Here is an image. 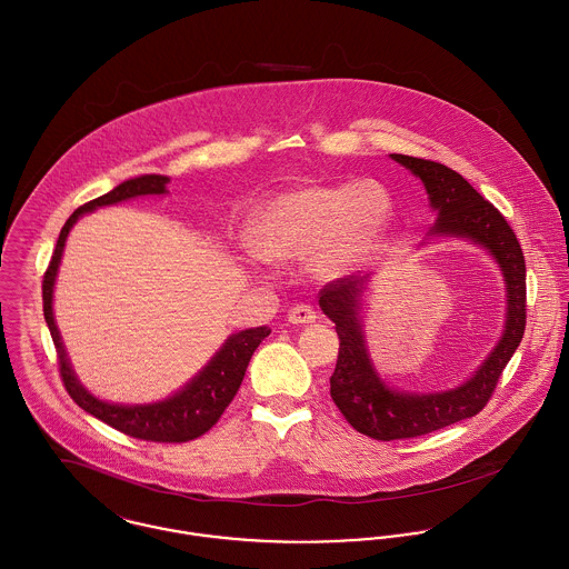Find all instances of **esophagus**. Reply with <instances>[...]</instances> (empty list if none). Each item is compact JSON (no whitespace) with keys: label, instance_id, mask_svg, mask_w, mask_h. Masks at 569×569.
I'll return each instance as SVG.
<instances>
[{"label":"esophagus","instance_id":"esophagus-1","mask_svg":"<svg viewBox=\"0 0 569 569\" xmlns=\"http://www.w3.org/2000/svg\"><path fill=\"white\" fill-rule=\"evenodd\" d=\"M289 322H291V325H311V322H316V311H313V307H309V305H296V307L289 311Z\"/></svg>","mask_w":569,"mask_h":569}]
</instances>
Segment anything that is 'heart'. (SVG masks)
Returning a JSON list of instances; mask_svg holds the SVG:
<instances>
[{"label":"heart","instance_id":"heart-1","mask_svg":"<svg viewBox=\"0 0 569 569\" xmlns=\"http://www.w3.org/2000/svg\"><path fill=\"white\" fill-rule=\"evenodd\" d=\"M392 222V198L378 181L307 186L267 200L249 227V244L264 260L309 252L318 276L336 278L369 262Z\"/></svg>","mask_w":569,"mask_h":569}]
</instances>
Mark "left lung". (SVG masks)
Segmentation results:
<instances>
[{"label":"left lung","mask_w":569,"mask_h":569,"mask_svg":"<svg viewBox=\"0 0 569 569\" xmlns=\"http://www.w3.org/2000/svg\"><path fill=\"white\" fill-rule=\"evenodd\" d=\"M390 157L419 177L428 191L430 207L437 211L430 233L472 240L497 260L508 291V316L499 345L468 381L441 392H403L388 388L369 358L360 320L369 276L329 282L320 291V307L336 322L340 338L331 397L358 432L378 441L428 435L481 412L526 331V258L501 211L461 174L441 163L406 154Z\"/></svg>","instance_id":"8db88e82"}]
</instances>
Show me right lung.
<instances>
[{
  "label": "right lung",
  "instance_id": "right-lung-1",
  "mask_svg": "<svg viewBox=\"0 0 569 569\" xmlns=\"http://www.w3.org/2000/svg\"><path fill=\"white\" fill-rule=\"evenodd\" d=\"M170 183L168 177L161 174H146L137 177L130 181H123L114 190L81 204L79 209L72 211V216L66 220L61 227L57 247L52 251L50 264L43 273V318L50 329L54 349H57V360H59V373L61 381L68 390V395L90 415L101 419L103 423L121 430L123 435H130L134 439H146V441H159V443H183L204 435L224 412V408L231 403L236 397L244 371L249 367V360L258 345L271 333L269 327H256V329H244L240 333H233L224 340L220 351L209 360V365L186 383L179 392L172 397L157 401V403H141V406H126V403H108L103 399H97L90 395L83 383L77 379L70 360L66 356L59 329L54 325L52 316V287L57 278V269L61 262V253L66 247V238L72 229V224L79 220V216L103 207V204H114L128 198L137 196H159L166 193V186Z\"/></svg>",
  "mask_w": 569,
  "mask_h": 569
}]
</instances>
